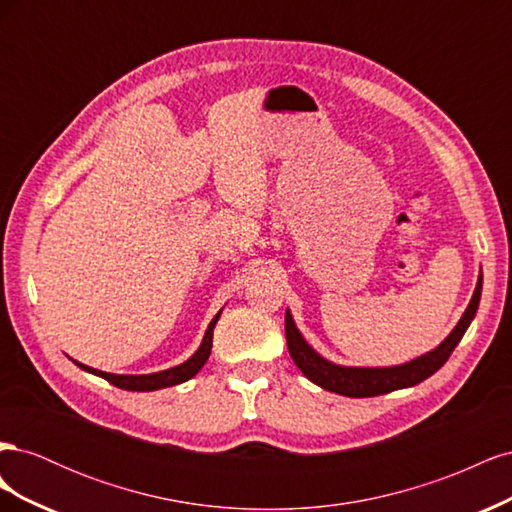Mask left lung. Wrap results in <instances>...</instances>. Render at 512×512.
Wrapping results in <instances>:
<instances>
[{
  "instance_id": "1",
  "label": "left lung",
  "mask_w": 512,
  "mask_h": 512,
  "mask_svg": "<svg viewBox=\"0 0 512 512\" xmlns=\"http://www.w3.org/2000/svg\"><path fill=\"white\" fill-rule=\"evenodd\" d=\"M480 290H483V275H478V282L466 312H463L457 327L448 333L444 342L404 365L346 367V365L331 363L305 342V337L301 335L297 324L292 320L290 309H286L288 352L292 356L294 365L303 371V376L307 380H312L314 384H318L324 391L346 395V397H376L397 389H408V386H416L418 382H423L429 376L436 374V371L448 361V356H451L455 346L461 342L463 333L468 331L470 322L476 316V309L480 303Z\"/></svg>"
}]
</instances>
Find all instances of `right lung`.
<instances>
[{
    "label": "right lung",
    "instance_id": "1",
    "mask_svg": "<svg viewBox=\"0 0 512 512\" xmlns=\"http://www.w3.org/2000/svg\"><path fill=\"white\" fill-rule=\"evenodd\" d=\"M222 316V309L218 314L213 316V320L209 322V327L205 331V337H203V344L198 346V350L190 356L188 361H183L181 365L177 367H170V369H164V371H156V374H108V371H100V369H94V367H87L79 361H74L76 365H79L81 369L89 371V374L94 376H100L104 378L106 382H111L115 386H119V389L123 391H158V389H166V386H175V384H181L185 380L194 378L200 369H203V365L207 363L209 354H211V346H213V329H215V322L220 320Z\"/></svg>",
    "mask_w": 512,
    "mask_h": 512
}]
</instances>
